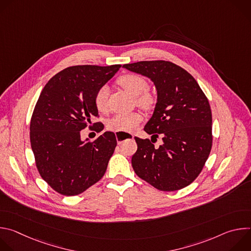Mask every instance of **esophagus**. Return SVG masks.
Segmentation results:
<instances>
[{"mask_svg": "<svg viewBox=\"0 0 251 251\" xmlns=\"http://www.w3.org/2000/svg\"><path fill=\"white\" fill-rule=\"evenodd\" d=\"M115 135H116V140L118 144H122L125 140L133 138V135L128 133H115Z\"/></svg>", "mask_w": 251, "mask_h": 251, "instance_id": "34e87169", "label": "esophagus"}]
</instances>
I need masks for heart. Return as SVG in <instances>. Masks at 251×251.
<instances>
[{"mask_svg": "<svg viewBox=\"0 0 251 251\" xmlns=\"http://www.w3.org/2000/svg\"><path fill=\"white\" fill-rule=\"evenodd\" d=\"M118 84L136 97V103L146 110L152 109L156 104V96L148 92V81L138 75L127 74L120 76ZM94 105L99 112H105L108 108V88L102 86L94 96ZM142 115L137 112L117 114L108 123V128L115 132H130L142 121Z\"/></svg>", "mask_w": 251, "mask_h": 251, "instance_id": "obj_1", "label": "heart"}]
</instances>
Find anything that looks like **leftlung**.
Here are the masks:
<instances>
[{
  "label": "left lung",
  "instance_id": "1",
  "mask_svg": "<svg viewBox=\"0 0 251 251\" xmlns=\"http://www.w3.org/2000/svg\"><path fill=\"white\" fill-rule=\"evenodd\" d=\"M123 67L154 82L157 103L144 130L163 140L156 147L152 140L135 137L138 149L132 157L134 172L160 191L174 192L189 186L201 172L212 146L206 96L188 71L173 62L139 61Z\"/></svg>",
  "mask_w": 251,
  "mask_h": 251
}]
</instances>
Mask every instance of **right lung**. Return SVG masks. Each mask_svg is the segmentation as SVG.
<instances>
[{
  "label": "right lung",
  "instance_id": "add662e5",
  "mask_svg": "<svg viewBox=\"0 0 251 251\" xmlns=\"http://www.w3.org/2000/svg\"><path fill=\"white\" fill-rule=\"evenodd\" d=\"M121 67L75 65L51 77L44 87L29 125L30 146L44 180L63 196H76L104 176L117 141L113 132L84 141L80 131L98 117L94 96ZM100 132L103 124L93 123Z\"/></svg>",
  "mask_w": 251,
  "mask_h": 251
}]
</instances>
